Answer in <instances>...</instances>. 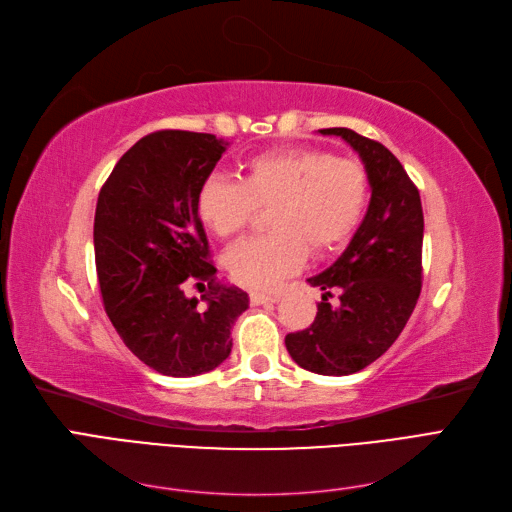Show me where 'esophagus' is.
<instances>
[{
	"instance_id": "obj_1",
	"label": "esophagus",
	"mask_w": 512,
	"mask_h": 512,
	"mask_svg": "<svg viewBox=\"0 0 512 512\" xmlns=\"http://www.w3.org/2000/svg\"><path fill=\"white\" fill-rule=\"evenodd\" d=\"M280 297H282L280 292H252V294H250V301H252L254 305H262V303H275V301H280Z\"/></svg>"
}]
</instances>
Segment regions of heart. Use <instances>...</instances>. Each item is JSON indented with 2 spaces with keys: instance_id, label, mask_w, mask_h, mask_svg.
I'll list each match as a JSON object with an SVG mask.
<instances>
[{
  "instance_id": "heart-1",
  "label": "heart",
  "mask_w": 512,
  "mask_h": 512,
  "mask_svg": "<svg viewBox=\"0 0 512 512\" xmlns=\"http://www.w3.org/2000/svg\"><path fill=\"white\" fill-rule=\"evenodd\" d=\"M369 203L365 168L307 149H280L243 164V177L211 175L200 185L196 211L215 237L237 235L260 207H269L265 235L241 239L224 256L243 286L271 288L297 271L312 247L327 254L359 228Z\"/></svg>"
}]
</instances>
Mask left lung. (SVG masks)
Wrapping results in <instances>:
<instances>
[{"label":"left lung","mask_w":512,"mask_h":512,"mask_svg":"<svg viewBox=\"0 0 512 512\" xmlns=\"http://www.w3.org/2000/svg\"><path fill=\"white\" fill-rule=\"evenodd\" d=\"M342 136L359 153L371 200L350 245L329 269L309 277L324 290L318 314L307 327L286 335L299 367L320 376H348L374 363L404 331L423 284L421 194L401 162L382 143L348 128L320 130ZM340 290V305L326 299Z\"/></svg>","instance_id":"obj_1"}]
</instances>
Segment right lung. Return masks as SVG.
Returning <instances> with one entry per match:
<instances>
[{
  "instance_id": "right-lung-1",
  "label": "right lung",
  "mask_w": 512,
  "mask_h": 512,
  "mask_svg": "<svg viewBox=\"0 0 512 512\" xmlns=\"http://www.w3.org/2000/svg\"><path fill=\"white\" fill-rule=\"evenodd\" d=\"M228 143L213 134L160 130L123 153L102 185L94 250L102 303L115 331L162 376L190 378L224 363L230 329L250 305L220 282L196 196ZM196 279L200 306L184 297Z\"/></svg>"
}]
</instances>
